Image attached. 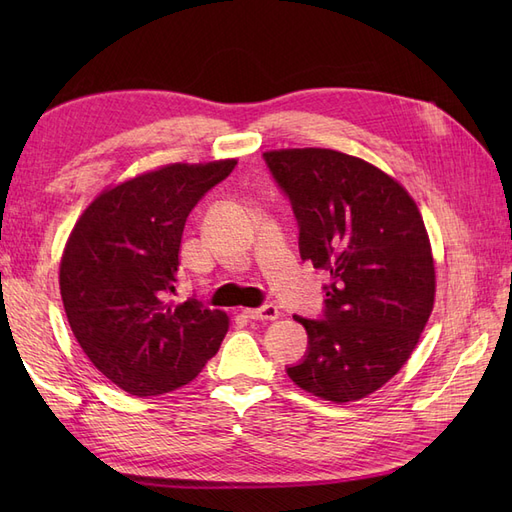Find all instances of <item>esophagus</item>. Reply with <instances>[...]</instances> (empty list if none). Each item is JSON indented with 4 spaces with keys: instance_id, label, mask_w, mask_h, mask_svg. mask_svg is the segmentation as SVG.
Returning a JSON list of instances; mask_svg holds the SVG:
<instances>
[{
    "instance_id": "obj_1",
    "label": "esophagus",
    "mask_w": 512,
    "mask_h": 512,
    "mask_svg": "<svg viewBox=\"0 0 512 512\" xmlns=\"http://www.w3.org/2000/svg\"><path fill=\"white\" fill-rule=\"evenodd\" d=\"M245 314L252 320H275L277 316H280V309H277L273 303H265V305L254 307V309H245Z\"/></svg>"
}]
</instances>
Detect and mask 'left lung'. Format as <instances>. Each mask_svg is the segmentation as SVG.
I'll list each match as a JSON object with an SVG mask.
<instances>
[{
	"label": "left lung",
	"mask_w": 512,
	"mask_h": 512,
	"mask_svg": "<svg viewBox=\"0 0 512 512\" xmlns=\"http://www.w3.org/2000/svg\"><path fill=\"white\" fill-rule=\"evenodd\" d=\"M299 226L301 260L324 271L322 314L294 316L307 350L286 374L335 404L389 382L421 337L436 294L427 230L401 185L333 149L262 153Z\"/></svg>",
	"instance_id": "8db88e82"
}]
</instances>
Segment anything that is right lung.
<instances>
[{
	"label": "right lung",
	"instance_id": "1",
	"mask_svg": "<svg viewBox=\"0 0 512 512\" xmlns=\"http://www.w3.org/2000/svg\"><path fill=\"white\" fill-rule=\"evenodd\" d=\"M237 160L170 164L102 192L76 222L59 267L70 329L89 361L136 397L194 380L228 318L196 299L168 301L185 220Z\"/></svg>",
	"mask_w": 512,
	"mask_h": 512
}]
</instances>
